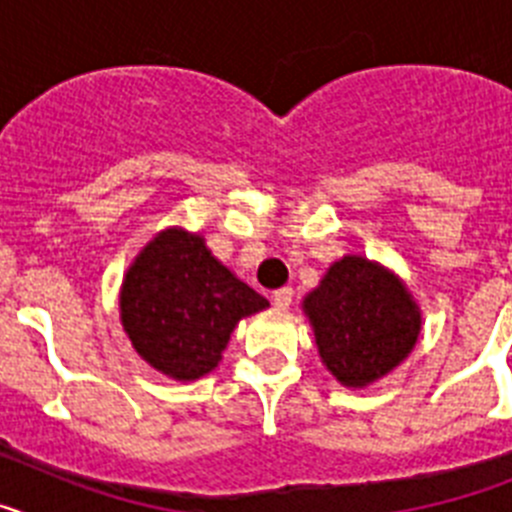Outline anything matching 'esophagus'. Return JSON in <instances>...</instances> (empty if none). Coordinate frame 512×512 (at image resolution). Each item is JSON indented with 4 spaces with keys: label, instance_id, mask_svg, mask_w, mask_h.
<instances>
[{
    "label": "esophagus",
    "instance_id": "obj_1",
    "mask_svg": "<svg viewBox=\"0 0 512 512\" xmlns=\"http://www.w3.org/2000/svg\"><path fill=\"white\" fill-rule=\"evenodd\" d=\"M292 297H295L292 287H282V289H277L274 295H271V302H274V307H277V310H287V307L292 305Z\"/></svg>",
    "mask_w": 512,
    "mask_h": 512
}]
</instances>
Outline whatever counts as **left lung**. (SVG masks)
Listing matches in <instances>:
<instances>
[{
	"label": "left lung",
	"mask_w": 512,
	"mask_h": 512,
	"mask_svg": "<svg viewBox=\"0 0 512 512\" xmlns=\"http://www.w3.org/2000/svg\"><path fill=\"white\" fill-rule=\"evenodd\" d=\"M320 359L346 387H366L408 359L420 336V307L390 269L343 256L302 302Z\"/></svg>",
	"instance_id": "8db88e82"
}]
</instances>
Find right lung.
Listing matches in <instances>:
<instances>
[{
    "label": "right lung",
    "instance_id": "1",
    "mask_svg": "<svg viewBox=\"0 0 512 512\" xmlns=\"http://www.w3.org/2000/svg\"><path fill=\"white\" fill-rule=\"evenodd\" d=\"M269 300L235 277L200 233L166 228L135 256L120 289V320L153 369L179 382L210 374L238 320Z\"/></svg>",
    "mask_w": 512,
    "mask_h": 512
}]
</instances>
